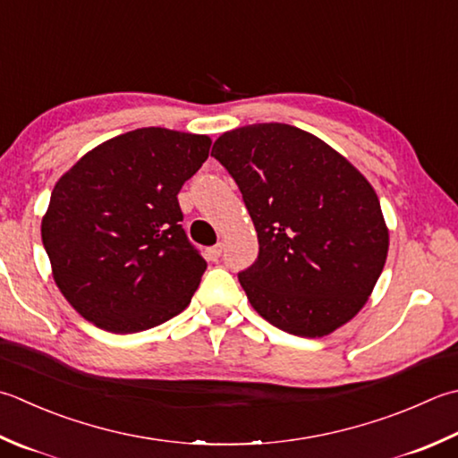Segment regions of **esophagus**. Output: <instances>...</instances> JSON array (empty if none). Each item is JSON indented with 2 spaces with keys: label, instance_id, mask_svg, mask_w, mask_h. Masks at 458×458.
<instances>
[{
  "label": "esophagus",
  "instance_id": "esophagus-1",
  "mask_svg": "<svg viewBox=\"0 0 458 458\" xmlns=\"http://www.w3.org/2000/svg\"><path fill=\"white\" fill-rule=\"evenodd\" d=\"M220 256H222V246L220 244L212 246V248H206V259H208V262H218Z\"/></svg>",
  "mask_w": 458,
  "mask_h": 458
}]
</instances>
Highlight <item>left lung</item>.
<instances>
[{
    "label": "left lung",
    "instance_id": "obj_1",
    "mask_svg": "<svg viewBox=\"0 0 458 458\" xmlns=\"http://www.w3.org/2000/svg\"><path fill=\"white\" fill-rule=\"evenodd\" d=\"M240 186L259 254L238 276L252 308L300 337H324L369 300L389 252L377 192L316 134L256 123L212 147Z\"/></svg>",
    "mask_w": 458,
    "mask_h": 458
}]
</instances>
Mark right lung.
Returning a JSON list of instances; mask_svg holds the SVG:
<instances>
[{
  "mask_svg": "<svg viewBox=\"0 0 458 458\" xmlns=\"http://www.w3.org/2000/svg\"><path fill=\"white\" fill-rule=\"evenodd\" d=\"M210 145L208 134L137 129L85 152L59 178L41 240L53 280L81 318L137 334L191 303L206 259L178 224L176 194Z\"/></svg>",
  "mask_w": 458,
  "mask_h": 458,
  "instance_id": "add662e5",
  "label": "right lung"
}]
</instances>
